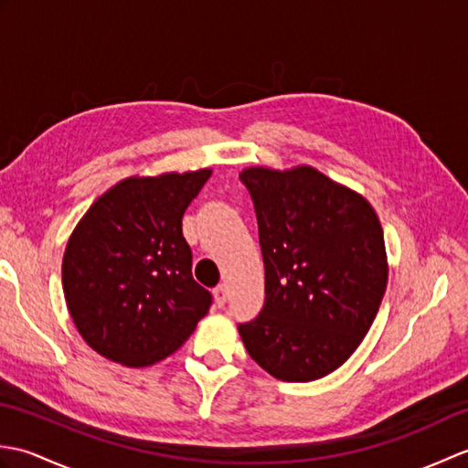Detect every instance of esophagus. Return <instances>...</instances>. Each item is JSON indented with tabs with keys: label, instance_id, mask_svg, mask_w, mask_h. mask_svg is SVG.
Returning <instances> with one entry per match:
<instances>
[{
	"label": "esophagus",
	"instance_id": "esophagus-1",
	"mask_svg": "<svg viewBox=\"0 0 468 468\" xmlns=\"http://www.w3.org/2000/svg\"><path fill=\"white\" fill-rule=\"evenodd\" d=\"M213 293H215V303L218 307L225 305V302H227V285L225 283H218L215 290H213Z\"/></svg>",
	"mask_w": 468,
	"mask_h": 468
}]
</instances>
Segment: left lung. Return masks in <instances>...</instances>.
Wrapping results in <instances>:
<instances>
[{
    "mask_svg": "<svg viewBox=\"0 0 468 468\" xmlns=\"http://www.w3.org/2000/svg\"><path fill=\"white\" fill-rule=\"evenodd\" d=\"M251 195L265 265L260 315L239 324L247 352L285 382L340 367L370 330L388 282L370 203L312 166L239 175Z\"/></svg>",
    "mask_w": 468,
    "mask_h": 468,
    "instance_id": "1",
    "label": "left lung"
}]
</instances>
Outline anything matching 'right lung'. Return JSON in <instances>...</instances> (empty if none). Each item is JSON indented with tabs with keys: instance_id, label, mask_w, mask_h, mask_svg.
Wrapping results in <instances>:
<instances>
[{
	"instance_id": "add662e5",
	"label": "right lung",
	"mask_w": 468,
	"mask_h": 468,
	"mask_svg": "<svg viewBox=\"0 0 468 468\" xmlns=\"http://www.w3.org/2000/svg\"><path fill=\"white\" fill-rule=\"evenodd\" d=\"M208 168L126 178L88 208L69 237L62 283L86 344L141 367L171 356L208 312L213 295L193 280L183 215Z\"/></svg>"
}]
</instances>
